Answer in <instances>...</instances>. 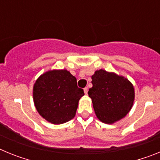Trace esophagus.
Instances as JSON below:
<instances>
[{"label":"esophagus","instance_id":"esophagus-1","mask_svg":"<svg viewBox=\"0 0 160 160\" xmlns=\"http://www.w3.org/2000/svg\"><path fill=\"white\" fill-rule=\"evenodd\" d=\"M84 93L86 94H87V93H88V88L87 87H85L84 88Z\"/></svg>","mask_w":160,"mask_h":160}]
</instances>
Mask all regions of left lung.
I'll list each match as a JSON object with an SVG mask.
<instances>
[{"instance_id":"8db88e82","label":"left lung","mask_w":160,"mask_h":160,"mask_svg":"<svg viewBox=\"0 0 160 160\" xmlns=\"http://www.w3.org/2000/svg\"><path fill=\"white\" fill-rule=\"evenodd\" d=\"M89 89L96 116L101 122L112 124L131 111L135 100L132 83L123 76L104 70H96Z\"/></svg>"}]
</instances>
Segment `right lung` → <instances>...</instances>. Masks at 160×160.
I'll return each instance as SVG.
<instances>
[{
  "label": "right lung",
  "mask_w": 160,
  "mask_h": 160,
  "mask_svg": "<svg viewBox=\"0 0 160 160\" xmlns=\"http://www.w3.org/2000/svg\"><path fill=\"white\" fill-rule=\"evenodd\" d=\"M84 95L77 79L66 70H53L36 80L33 102L41 116L53 124H62L75 116L78 101Z\"/></svg>",
  "instance_id": "add662e5"
}]
</instances>
